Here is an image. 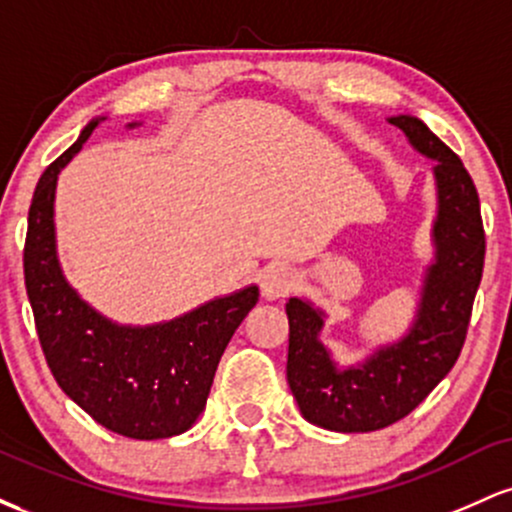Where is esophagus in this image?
Segmentation results:
<instances>
[{"mask_svg":"<svg viewBox=\"0 0 512 512\" xmlns=\"http://www.w3.org/2000/svg\"><path fill=\"white\" fill-rule=\"evenodd\" d=\"M298 276L291 267L286 264H274V267H267L262 272L260 286H262V296L267 301H276V298H284L296 289Z\"/></svg>","mask_w":512,"mask_h":512,"instance_id":"esophagus-1","label":"esophagus"}]
</instances>
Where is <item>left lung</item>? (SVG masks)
I'll return each mask as SVG.
<instances>
[{"label":"left lung","mask_w":512,"mask_h":512,"mask_svg":"<svg viewBox=\"0 0 512 512\" xmlns=\"http://www.w3.org/2000/svg\"><path fill=\"white\" fill-rule=\"evenodd\" d=\"M387 122L402 129L416 154L433 161V257L402 337L375 346L356 363H339L320 339L330 317L320 305L289 298L286 380L303 419L325 431H380L424 402L460 356L484 269L479 195L467 168L416 115H390Z\"/></svg>","instance_id":"1"}]
</instances>
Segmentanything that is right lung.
<instances>
[{"label":"right lung","instance_id":"add662e5","mask_svg":"<svg viewBox=\"0 0 512 512\" xmlns=\"http://www.w3.org/2000/svg\"><path fill=\"white\" fill-rule=\"evenodd\" d=\"M105 120L88 122L40 175L23 250L28 301L40 346L64 395L125 438H173L195 426L207 407L216 366L233 332L255 308L260 289L243 286L151 325L115 322L81 298L64 276L57 252V178ZM139 125L129 122L127 129Z\"/></svg>","mask_w":512,"mask_h":512}]
</instances>
